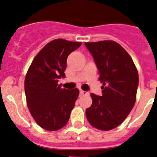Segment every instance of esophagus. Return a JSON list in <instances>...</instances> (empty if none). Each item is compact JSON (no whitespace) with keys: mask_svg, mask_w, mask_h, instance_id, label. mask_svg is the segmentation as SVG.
<instances>
[{"mask_svg":"<svg viewBox=\"0 0 157 157\" xmlns=\"http://www.w3.org/2000/svg\"><path fill=\"white\" fill-rule=\"evenodd\" d=\"M80 94H84V95H87V94H89L87 91H83V90H80Z\"/></svg>","mask_w":157,"mask_h":157,"instance_id":"1","label":"esophagus"}]
</instances>
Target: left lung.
I'll use <instances>...</instances> for the list:
<instances>
[{"mask_svg":"<svg viewBox=\"0 0 157 157\" xmlns=\"http://www.w3.org/2000/svg\"><path fill=\"white\" fill-rule=\"evenodd\" d=\"M92 56L102 83L101 96L91 94L92 104L86 109L91 126L109 131L119 126L133 109L138 73L124 48L113 40L84 43Z\"/></svg>","mask_w":157,"mask_h":157,"instance_id":"left-lung-1","label":"left lung"}]
</instances>
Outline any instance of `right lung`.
<instances>
[{"mask_svg":"<svg viewBox=\"0 0 157 157\" xmlns=\"http://www.w3.org/2000/svg\"><path fill=\"white\" fill-rule=\"evenodd\" d=\"M80 45V42L63 39L52 40L36 55L28 70L25 79L27 106L44 129H61L70 119L79 90L63 89L58 82L65 77L68 56Z\"/></svg>","mask_w":157,"mask_h":157,"instance_id":"obj_1","label":"right lung"}]
</instances>
